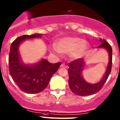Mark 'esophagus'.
<instances>
[{
    "instance_id": "1",
    "label": "esophagus",
    "mask_w": 120,
    "mask_h": 120,
    "mask_svg": "<svg viewBox=\"0 0 120 120\" xmlns=\"http://www.w3.org/2000/svg\"><path fill=\"white\" fill-rule=\"evenodd\" d=\"M60 67L61 68H67L68 67L66 65H65L64 64H62L61 65V66H60Z\"/></svg>"
}]
</instances>
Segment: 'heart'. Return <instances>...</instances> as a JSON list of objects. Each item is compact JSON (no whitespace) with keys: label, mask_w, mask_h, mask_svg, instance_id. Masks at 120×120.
<instances>
[{"label":"heart","mask_w":120,"mask_h":120,"mask_svg":"<svg viewBox=\"0 0 120 120\" xmlns=\"http://www.w3.org/2000/svg\"><path fill=\"white\" fill-rule=\"evenodd\" d=\"M90 46L85 40L79 37H64L57 42L56 46L52 48L54 52L65 54L71 53L74 59H79L86 54L89 50Z\"/></svg>","instance_id":"obj_1"}]
</instances>
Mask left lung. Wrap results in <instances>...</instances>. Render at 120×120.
Segmentation results:
<instances>
[{
  "label": "left lung",
  "instance_id": "left-lung-1",
  "mask_svg": "<svg viewBox=\"0 0 120 120\" xmlns=\"http://www.w3.org/2000/svg\"><path fill=\"white\" fill-rule=\"evenodd\" d=\"M101 45L98 48H104L108 52L109 62L104 75L99 82L94 84L88 83L83 77V71L86 65V62L82 58L77 59L68 64V84L71 90L79 96H89L99 92L104 85L111 71L112 53V49L105 39L100 38Z\"/></svg>",
  "mask_w": 120,
  "mask_h": 120
}]
</instances>
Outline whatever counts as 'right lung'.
Returning <instances> with one entry per match:
<instances>
[{
    "mask_svg": "<svg viewBox=\"0 0 120 120\" xmlns=\"http://www.w3.org/2000/svg\"><path fill=\"white\" fill-rule=\"evenodd\" d=\"M41 34L23 35L18 37L11 44L9 55V68L11 76L23 92L38 93L48 86L52 75L58 70L61 62L51 64L42 59L33 64H25L21 59L19 45L28 38H40Z\"/></svg>",
    "mask_w": 120,
    "mask_h": 120,
    "instance_id": "1",
    "label": "right lung"
}]
</instances>
